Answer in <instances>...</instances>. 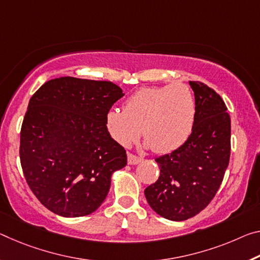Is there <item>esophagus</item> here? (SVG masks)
Returning a JSON list of instances; mask_svg holds the SVG:
<instances>
[{
  "label": "esophagus",
  "mask_w": 260,
  "mask_h": 260,
  "mask_svg": "<svg viewBox=\"0 0 260 260\" xmlns=\"http://www.w3.org/2000/svg\"><path fill=\"white\" fill-rule=\"evenodd\" d=\"M127 157H128V164H129V166H135V164H138L140 160H141V159L138 157V156H135L133 154H128V155H127Z\"/></svg>",
  "instance_id": "esophagus-1"
}]
</instances>
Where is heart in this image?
Wrapping results in <instances>:
<instances>
[{
	"label": "heart",
	"mask_w": 260,
	"mask_h": 260,
	"mask_svg": "<svg viewBox=\"0 0 260 260\" xmlns=\"http://www.w3.org/2000/svg\"><path fill=\"white\" fill-rule=\"evenodd\" d=\"M194 96L186 84L147 86L126 101L123 110L106 114V128L115 141L128 147L141 134L146 146L157 154L182 147L191 137L196 123Z\"/></svg>",
	"instance_id": "heart-1"
}]
</instances>
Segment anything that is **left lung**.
Wrapping results in <instances>:
<instances>
[{"mask_svg":"<svg viewBox=\"0 0 260 260\" xmlns=\"http://www.w3.org/2000/svg\"><path fill=\"white\" fill-rule=\"evenodd\" d=\"M188 84L196 100L194 128L182 147L155 159L159 177L145 189L152 211L171 221L187 220L211 203L230 157V117L224 102L199 81Z\"/></svg>","mask_w":260,"mask_h":260,"instance_id":"8db88e82","label":"left lung"}]
</instances>
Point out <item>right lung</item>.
I'll return each mask as SVG.
<instances>
[{
	"label": "right lung",
	"instance_id": "obj_1",
	"mask_svg": "<svg viewBox=\"0 0 260 260\" xmlns=\"http://www.w3.org/2000/svg\"><path fill=\"white\" fill-rule=\"evenodd\" d=\"M123 94L112 82L66 76L31 97L20 129V164L31 191L51 212L91 214L108 196L113 172L126 167V150L106 128V114Z\"/></svg>",
	"mask_w": 260,
	"mask_h": 260
}]
</instances>
